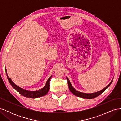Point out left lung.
I'll return each instance as SVG.
<instances>
[{
  "instance_id": "left-lung-1",
  "label": "left lung",
  "mask_w": 121,
  "mask_h": 121,
  "mask_svg": "<svg viewBox=\"0 0 121 121\" xmlns=\"http://www.w3.org/2000/svg\"><path fill=\"white\" fill-rule=\"evenodd\" d=\"M67 81H68L69 88V90H70L71 92L73 94H74L76 96H78L79 97H82V98H87V99H92V98H95V97L98 96L99 95L101 94L109 86L111 85V84H112V80H113V79H112L111 81V82L108 84V85H107L104 88L101 90L100 91H97V92L92 93H83V92H79V91L76 90L73 87L70 81H69V79L67 77Z\"/></svg>"
}]
</instances>
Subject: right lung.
I'll return each mask as SVG.
<instances>
[{
  "label": "right lung",
  "instance_id": "1",
  "mask_svg": "<svg viewBox=\"0 0 121 121\" xmlns=\"http://www.w3.org/2000/svg\"><path fill=\"white\" fill-rule=\"evenodd\" d=\"M6 73L7 75V77H8V80L10 84V85L14 89H16L17 92H19L22 95L24 96V97H28V98H38L40 97H42L43 96H44L45 95L48 93L49 90V82L51 77H52V76H51L47 80L46 83L45 84V86L43 88L38 90H36V91H30L28 90L24 89L20 87L17 85L16 84H14L12 80H11L9 76L7 74L6 69Z\"/></svg>",
  "mask_w": 121,
  "mask_h": 121
}]
</instances>
